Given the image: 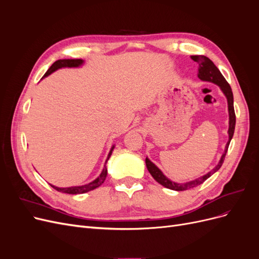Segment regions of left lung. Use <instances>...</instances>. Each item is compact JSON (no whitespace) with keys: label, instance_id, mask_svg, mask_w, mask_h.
<instances>
[{"label":"left lung","instance_id":"left-lung-1","mask_svg":"<svg viewBox=\"0 0 259 259\" xmlns=\"http://www.w3.org/2000/svg\"><path fill=\"white\" fill-rule=\"evenodd\" d=\"M191 58L199 64V68H198L199 79L202 81H205V82L214 83L217 86H219V89H221V91L224 93L225 97L227 98V103H228V113H229V128H228L229 139H228V143H227V145H226L225 151L222 155L221 160H219L217 165L213 169H210L205 175H203L199 178H195L193 180H190V182L184 183V184H178L175 182H171L170 179H168L165 175L163 174V171L158 166H156L153 162H151L148 158H146V165H147L149 173L151 174V176L160 185L167 188V189L175 190V191H184V190L191 189V188H194L197 186H200L201 184L204 183L207 178H209L211 175L216 173V171L222 167L227 150H228L229 144H230L232 136H233L234 127H236V113H234V108H233V94H232L229 83L226 81V79L223 76L221 71H219L218 68L214 65V62L211 61L209 58H207L205 56H202V55L191 56Z\"/></svg>","mask_w":259,"mask_h":259}]
</instances>
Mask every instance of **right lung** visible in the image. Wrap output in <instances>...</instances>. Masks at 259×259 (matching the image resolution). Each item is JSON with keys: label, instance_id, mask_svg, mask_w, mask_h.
<instances>
[{"label": "right lung", "instance_id": "add662e5", "mask_svg": "<svg viewBox=\"0 0 259 259\" xmlns=\"http://www.w3.org/2000/svg\"><path fill=\"white\" fill-rule=\"evenodd\" d=\"M83 64H84V60L83 59H59L57 61H55L54 64L50 67V69L48 70V71H46V73L44 74V76L42 77V79H44V77H46V76H49L50 74H52L53 72H55L58 69H61V68H79ZM113 149H114V146L111 147L110 151H109V153H108V156H107V160H106V163H105V165H104L103 171H101L100 175L96 179H94L92 183L83 185V186H73V187H67V188H59V187H56V186H54V185H51V186L54 188V189H56L59 192L69 193V194H81V193H85V192H89L91 190L96 189V188H98L99 186H101V185L104 184L105 179L107 177L108 170H107L106 164H107L109 158H110V156H111Z\"/></svg>", "mask_w": 259, "mask_h": 259}]
</instances>
